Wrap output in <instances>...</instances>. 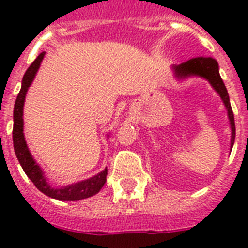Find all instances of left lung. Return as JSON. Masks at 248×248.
<instances>
[{
	"instance_id": "8db88e82",
	"label": "left lung",
	"mask_w": 248,
	"mask_h": 248,
	"mask_svg": "<svg viewBox=\"0 0 248 248\" xmlns=\"http://www.w3.org/2000/svg\"><path fill=\"white\" fill-rule=\"evenodd\" d=\"M171 70L174 73V77L178 80H183V79L191 78V77H200V78L206 79L207 82L211 84L215 92L220 96L223 104L228 111V119H229V124H231V151L234 144L235 138V124H234V115L232 111L231 101H229V94L225 88L223 79L219 74V65L217 61L213 57H195L191 60L186 61L180 65H173Z\"/></svg>"
}]
</instances>
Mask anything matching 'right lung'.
<instances>
[{
  "label": "right lung",
  "instance_id": "1",
  "mask_svg": "<svg viewBox=\"0 0 248 248\" xmlns=\"http://www.w3.org/2000/svg\"><path fill=\"white\" fill-rule=\"evenodd\" d=\"M45 53H39L38 57L35 59L31 65L25 71V74L21 80L20 92L17 94L15 106H14V129H13V140L14 150L17 160L20 162L21 168L28 175V178L34 183V186L39 191L48 196L51 199L60 200V201H78V200L88 199L91 196L96 195L100 192V189L104 187L106 182V175H108V168H105L102 171H100L96 175L88 178V179L80 180L77 183H71L64 187H52L48 179L46 178L45 171L42 168L37 164L34 157L31 156V151L25 142L24 137V102H25V96L29 90V87L33 83L35 78V74L38 71L41 62H42Z\"/></svg>",
  "mask_w": 248,
  "mask_h": 248
}]
</instances>
